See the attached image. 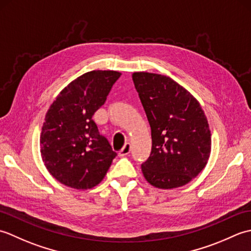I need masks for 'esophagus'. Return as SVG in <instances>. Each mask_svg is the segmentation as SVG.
I'll return each instance as SVG.
<instances>
[{
  "mask_svg": "<svg viewBox=\"0 0 251 251\" xmlns=\"http://www.w3.org/2000/svg\"><path fill=\"white\" fill-rule=\"evenodd\" d=\"M130 150H131V147H130V143H125L124 147H123L121 150H120V156H126L128 155V154L130 153Z\"/></svg>",
  "mask_w": 251,
  "mask_h": 251,
  "instance_id": "obj_1",
  "label": "esophagus"
}]
</instances>
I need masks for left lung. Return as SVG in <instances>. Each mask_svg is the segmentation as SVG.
<instances>
[{
  "label": "left lung",
  "instance_id": "8db88e82",
  "mask_svg": "<svg viewBox=\"0 0 251 251\" xmlns=\"http://www.w3.org/2000/svg\"><path fill=\"white\" fill-rule=\"evenodd\" d=\"M132 81L151 127L150 156L143 176L159 189L179 188L208 162L211 135L204 111L193 96L168 76L135 72Z\"/></svg>",
  "mask_w": 251,
  "mask_h": 251
}]
</instances>
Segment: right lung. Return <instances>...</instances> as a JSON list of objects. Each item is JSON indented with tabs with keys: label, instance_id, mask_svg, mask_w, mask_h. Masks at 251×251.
Here are the masks:
<instances>
[{
	"label": "right lung",
	"instance_id": "right-lung-1",
	"mask_svg": "<svg viewBox=\"0 0 251 251\" xmlns=\"http://www.w3.org/2000/svg\"><path fill=\"white\" fill-rule=\"evenodd\" d=\"M121 75L110 70L84 73L62 90L47 111L41 154L46 168L62 184L74 189L94 188L117 155L93 115L105 102Z\"/></svg>",
	"mask_w": 251,
	"mask_h": 251
}]
</instances>
